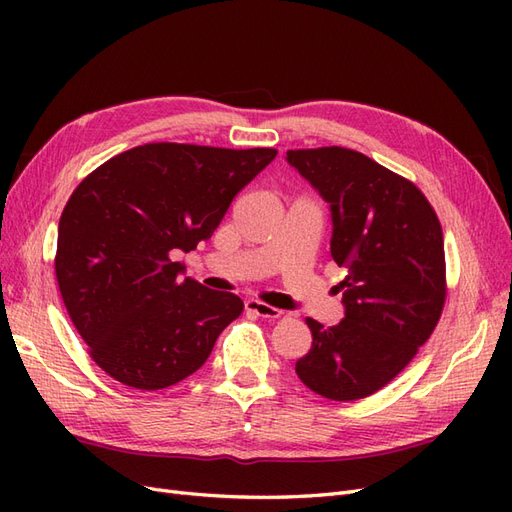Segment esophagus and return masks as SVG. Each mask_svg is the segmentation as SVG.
<instances>
[{
  "instance_id": "34e87169",
  "label": "esophagus",
  "mask_w": 512,
  "mask_h": 512,
  "mask_svg": "<svg viewBox=\"0 0 512 512\" xmlns=\"http://www.w3.org/2000/svg\"><path fill=\"white\" fill-rule=\"evenodd\" d=\"M245 309H247V312H250V314L258 316V318H280V316H282V309L271 307V305H267V303L254 301V299L245 301Z\"/></svg>"
}]
</instances>
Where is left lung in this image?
Listing matches in <instances>:
<instances>
[{
  "label": "left lung",
  "instance_id": "left-lung-1",
  "mask_svg": "<svg viewBox=\"0 0 512 512\" xmlns=\"http://www.w3.org/2000/svg\"><path fill=\"white\" fill-rule=\"evenodd\" d=\"M286 160L329 203L331 256L348 275L344 318H307L312 348L294 369L314 393L354 401L404 369L440 320L446 299L444 237L416 185L359 151H286Z\"/></svg>",
  "mask_w": 512,
  "mask_h": 512
}]
</instances>
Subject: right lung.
Wrapping results in <instances>:
<instances>
[{
  "instance_id": "add662e5",
  "label": "right lung",
  "mask_w": 512,
  "mask_h": 512,
  "mask_svg": "<svg viewBox=\"0 0 512 512\" xmlns=\"http://www.w3.org/2000/svg\"><path fill=\"white\" fill-rule=\"evenodd\" d=\"M275 149L149 143L85 177L61 213L55 275L89 354L141 391L203 367L243 301L209 290L175 262L220 226L232 198Z\"/></svg>"
}]
</instances>
